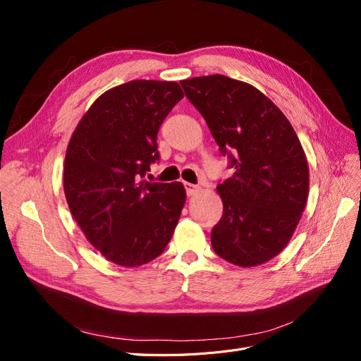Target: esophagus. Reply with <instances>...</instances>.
<instances>
[{
    "label": "esophagus",
    "instance_id": "1",
    "mask_svg": "<svg viewBox=\"0 0 361 361\" xmlns=\"http://www.w3.org/2000/svg\"><path fill=\"white\" fill-rule=\"evenodd\" d=\"M183 187H185V191H187V194H188V195H192L194 192H197V191H199V187H197V185L190 183V182H183Z\"/></svg>",
    "mask_w": 361,
    "mask_h": 361
}]
</instances>
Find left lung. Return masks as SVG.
Returning <instances> with one entry per match:
<instances>
[{
  "instance_id": "1",
  "label": "left lung",
  "mask_w": 361,
  "mask_h": 361,
  "mask_svg": "<svg viewBox=\"0 0 361 361\" xmlns=\"http://www.w3.org/2000/svg\"><path fill=\"white\" fill-rule=\"evenodd\" d=\"M233 170L216 185L223 216L212 248L238 267H256L288 245L309 195V166L289 120L256 87L224 75L180 81Z\"/></svg>"
}]
</instances>
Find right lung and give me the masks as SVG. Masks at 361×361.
I'll return each mask as SVG.
<instances>
[{"label":"right lung","mask_w":361,"mask_h":361,"mask_svg":"<svg viewBox=\"0 0 361 361\" xmlns=\"http://www.w3.org/2000/svg\"><path fill=\"white\" fill-rule=\"evenodd\" d=\"M183 97L178 82L135 80L105 92L73 130L64 195L89 243L113 264L140 267L167 247L185 204L180 182H147L158 130Z\"/></svg>","instance_id":"obj_1"}]
</instances>
